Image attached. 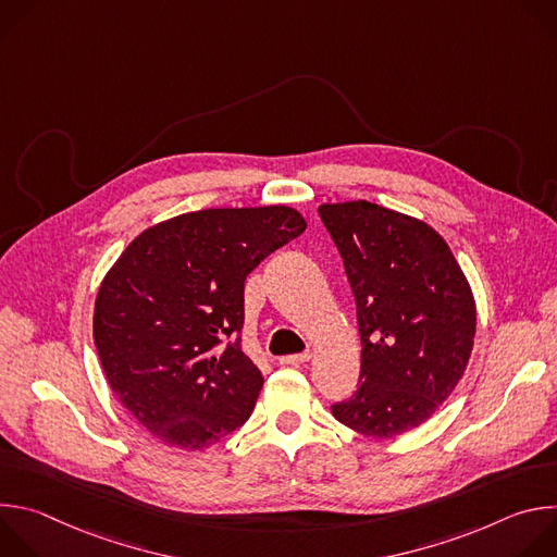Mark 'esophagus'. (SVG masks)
<instances>
[{
  "label": "esophagus",
  "instance_id": "esophagus-1",
  "mask_svg": "<svg viewBox=\"0 0 557 557\" xmlns=\"http://www.w3.org/2000/svg\"><path fill=\"white\" fill-rule=\"evenodd\" d=\"M310 359V352H299V355H286V357H280V363L282 366H297V363H306Z\"/></svg>",
  "mask_w": 557,
  "mask_h": 557
}]
</instances>
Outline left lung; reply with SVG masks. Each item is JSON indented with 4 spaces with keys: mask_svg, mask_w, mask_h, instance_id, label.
Returning a JSON list of instances; mask_svg holds the SVG:
<instances>
[{
    "mask_svg": "<svg viewBox=\"0 0 557 557\" xmlns=\"http://www.w3.org/2000/svg\"><path fill=\"white\" fill-rule=\"evenodd\" d=\"M320 218L344 260L361 337L357 389L333 414L366 436H399L441 408L467 368L469 284L421 220L366 200L322 205Z\"/></svg>",
    "mask_w": 557,
    "mask_h": 557,
    "instance_id": "8db88e82",
    "label": "left lung"
}]
</instances>
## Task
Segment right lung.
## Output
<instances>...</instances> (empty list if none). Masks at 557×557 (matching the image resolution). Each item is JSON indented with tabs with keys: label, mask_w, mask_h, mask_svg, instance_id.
I'll list each match as a JSON object with an SVG mask.
<instances>
[{
	"label": "right lung",
	"mask_w": 557,
	"mask_h": 557,
	"mask_svg": "<svg viewBox=\"0 0 557 557\" xmlns=\"http://www.w3.org/2000/svg\"><path fill=\"white\" fill-rule=\"evenodd\" d=\"M304 228L290 207L185 213L143 231L106 275L99 359L156 438L202 449L251 417L264 376L243 352L245 282Z\"/></svg>",
	"instance_id": "1"
}]
</instances>
